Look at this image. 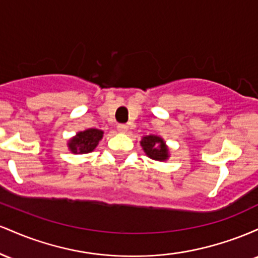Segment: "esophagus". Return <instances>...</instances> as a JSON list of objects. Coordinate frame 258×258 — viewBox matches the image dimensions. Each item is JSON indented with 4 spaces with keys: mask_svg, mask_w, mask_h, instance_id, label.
<instances>
[{
    "mask_svg": "<svg viewBox=\"0 0 258 258\" xmlns=\"http://www.w3.org/2000/svg\"><path fill=\"white\" fill-rule=\"evenodd\" d=\"M127 130H128V126L125 125V123H120V125H117V131L121 133H126Z\"/></svg>",
    "mask_w": 258,
    "mask_h": 258,
    "instance_id": "1",
    "label": "esophagus"
}]
</instances>
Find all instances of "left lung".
<instances>
[{"mask_svg":"<svg viewBox=\"0 0 258 258\" xmlns=\"http://www.w3.org/2000/svg\"><path fill=\"white\" fill-rule=\"evenodd\" d=\"M141 146L143 148L144 153L150 159L158 160V161H165L168 159L170 154H168V148L165 144L164 139L158 136H146L141 141Z\"/></svg>","mask_w":258,"mask_h":258,"instance_id":"1","label":"left lung"}]
</instances>
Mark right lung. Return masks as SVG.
Segmentation results:
<instances>
[{
	"label": "right lung",
	"instance_id": "right-lung-1",
	"mask_svg": "<svg viewBox=\"0 0 258 258\" xmlns=\"http://www.w3.org/2000/svg\"><path fill=\"white\" fill-rule=\"evenodd\" d=\"M103 138V131L97 128H88L79 132L75 137L68 142L69 150L74 154H87L93 152Z\"/></svg>",
	"mask_w": 258,
	"mask_h": 258
}]
</instances>
